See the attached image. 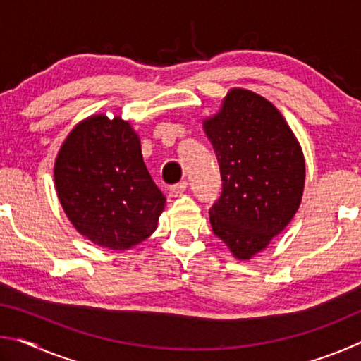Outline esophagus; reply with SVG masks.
Listing matches in <instances>:
<instances>
[{
    "mask_svg": "<svg viewBox=\"0 0 361 361\" xmlns=\"http://www.w3.org/2000/svg\"><path fill=\"white\" fill-rule=\"evenodd\" d=\"M186 188H188V183L186 181H180V183H176V185L170 186V192L175 194V195H178V194L185 192Z\"/></svg>",
    "mask_w": 361,
    "mask_h": 361,
    "instance_id": "34e87169",
    "label": "esophagus"
}]
</instances>
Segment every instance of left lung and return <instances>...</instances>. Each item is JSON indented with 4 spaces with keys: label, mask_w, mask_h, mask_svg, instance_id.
Masks as SVG:
<instances>
[{
    "label": "left lung",
    "mask_w": 361,
    "mask_h": 361,
    "mask_svg": "<svg viewBox=\"0 0 361 361\" xmlns=\"http://www.w3.org/2000/svg\"><path fill=\"white\" fill-rule=\"evenodd\" d=\"M221 172L223 191L210 209L215 235L250 259L282 232L299 209L305 164L295 133L264 97L231 89L204 121Z\"/></svg>",
    "instance_id": "1"
}]
</instances>
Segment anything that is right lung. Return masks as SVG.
I'll return each mask as SVG.
<instances>
[{
    "mask_svg": "<svg viewBox=\"0 0 361 361\" xmlns=\"http://www.w3.org/2000/svg\"><path fill=\"white\" fill-rule=\"evenodd\" d=\"M59 200L78 232L129 250L152 234L166 197L152 181L127 121L90 116L71 130L54 167Z\"/></svg>",
    "mask_w": 361,
    "mask_h": 361,
    "instance_id": "1",
    "label": "right lung"
}]
</instances>
